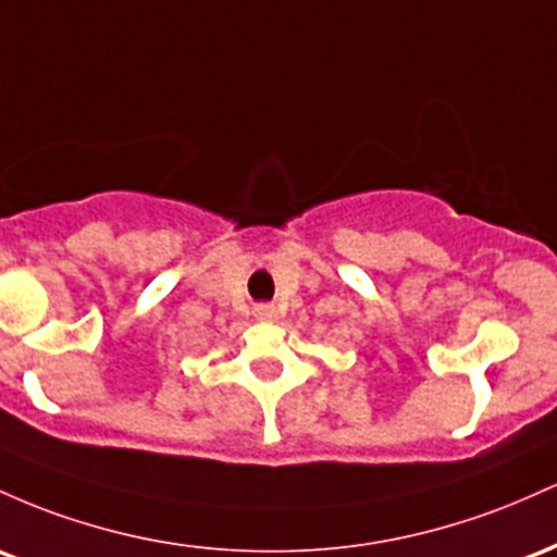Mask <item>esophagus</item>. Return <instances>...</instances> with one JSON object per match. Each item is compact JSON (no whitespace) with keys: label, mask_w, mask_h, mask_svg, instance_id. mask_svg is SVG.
I'll return each instance as SVG.
<instances>
[{"label":"esophagus","mask_w":557,"mask_h":557,"mask_svg":"<svg viewBox=\"0 0 557 557\" xmlns=\"http://www.w3.org/2000/svg\"><path fill=\"white\" fill-rule=\"evenodd\" d=\"M255 318H260V321H276V305H258V308H255Z\"/></svg>","instance_id":"esophagus-1"}]
</instances>
